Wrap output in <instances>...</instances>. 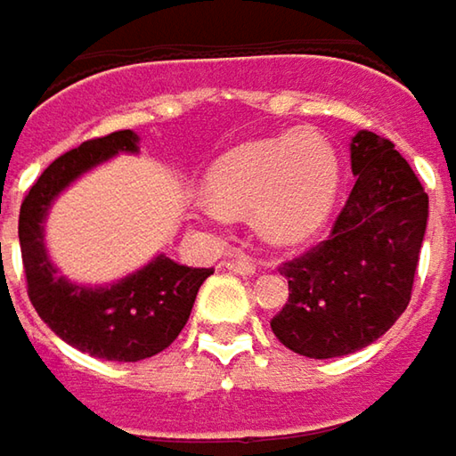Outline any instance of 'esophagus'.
<instances>
[{
  "mask_svg": "<svg viewBox=\"0 0 456 456\" xmlns=\"http://www.w3.org/2000/svg\"><path fill=\"white\" fill-rule=\"evenodd\" d=\"M225 269L233 273H240V276H254L256 264L251 261V258H246V256H243V258H236V261H228V264H225Z\"/></svg>",
  "mask_w": 456,
  "mask_h": 456,
  "instance_id": "esophagus-1",
  "label": "esophagus"
}]
</instances>
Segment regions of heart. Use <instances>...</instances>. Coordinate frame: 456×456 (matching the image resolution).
<instances>
[{
    "label": "heart",
    "instance_id": "obj_1",
    "mask_svg": "<svg viewBox=\"0 0 456 456\" xmlns=\"http://www.w3.org/2000/svg\"><path fill=\"white\" fill-rule=\"evenodd\" d=\"M340 190V159L320 132H284L220 154L205 172L208 200L195 216L220 228L228 213L254 210L256 231L276 246H299L330 218Z\"/></svg>",
    "mask_w": 456,
    "mask_h": 456
}]
</instances>
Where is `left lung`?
Here are the masks:
<instances>
[{
    "instance_id": "left-lung-1",
    "label": "left lung",
    "mask_w": 456,
    "mask_h": 456,
    "mask_svg": "<svg viewBox=\"0 0 456 456\" xmlns=\"http://www.w3.org/2000/svg\"><path fill=\"white\" fill-rule=\"evenodd\" d=\"M355 187L332 236L281 266L289 299L273 335L305 358H342L386 335L409 306L429 198L394 144L373 132L350 142Z\"/></svg>"
}]
</instances>
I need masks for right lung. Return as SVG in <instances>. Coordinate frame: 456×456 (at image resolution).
<instances>
[{
  "instance_id": "add662e5",
  "label": "right lung",
  "mask_w": 456,
  "mask_h": 456,
  "mask_svg": "<svg viewBox=\"0 0 456 456\" xmlns=\"http://www.w3.org/2000/svg\"><path fill=\"white\" fill-rule=\"evenodd\" d=\"M116 154H139V134L124 129L83 142L47 167L22 202L20 248L29 302L61 340L94 358L136 362L177 340L213 269H192L157 254L142 269L98 287L58 273L45 246L47 213L65 187Z\"/></svg>"
}]
</instances>
